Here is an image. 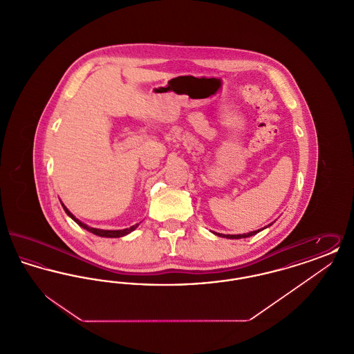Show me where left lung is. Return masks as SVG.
I'll return each instance as SVG.
<instances>
[{
    "instance_id": "8db88e82",
    "label": "left lung",
    "mask_w": 354,
    "mask_h": 354,
    "mask_svg": "<svg viewBox=\"0 0 354 354\" xmlns=\"http://www.w3.org/2000/svg\"><path fill=\"white\" fill-rule=\"evenodd\" d=\"M270 225H268V227H270ZM264 228H267V227H264ZM264 228H261V230H264ZM261 230L252 231V232H248V234H243V235H223V234H216V232H214V234H215V235L221 236V237H227V239H244V237H250V236L256 235V234L260 232Z\"/></svg>"
}]
</instances>
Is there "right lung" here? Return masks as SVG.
I'll use <instances>...</instances> for the list:
<instances>
[{"label":"right lung","mask_w":354,"mask_h":354,"mask_svg":"<svg viewBox=\"0 0 354 354\" xmlns=\"http://www.w3.org/2000/svg\"><path fill=\"white\" fill-rule=\"evenodd\" d=\"M62 204V207H64V209H65V212L68 214V216L71 218V219L74 220L80 227H82L84 228L86 231H88V232H91V234H94V235L101 236V237H122V236L129 235L130 232H133L135 228L139 225V224H135L133 227H130V228H124V230H115V231H111V230H98V228H93V227H88V225H86L84 223H82L81 220L77 219L70 211H68V208L65 207V204L61 202Z\"/></svg>","instance_id":"1"}]
</instances>
